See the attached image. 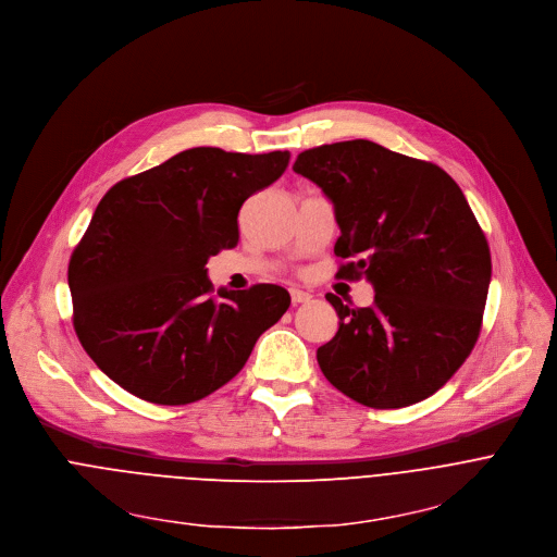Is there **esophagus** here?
Listing matches in <instances>:
<instances>
[{
	"label": "esophagus",
	"instance_id": "34e87169",
	"mask_svg": "<svg viewBox=\"0 0 557 557\" xmlns=\"http://www.w3.org/2000/svg\"><path fill=\"white\" fill-rule=\"evenodd\" d=\"M289 296H292V302H294V305L310 302V300H312V294H310V292L298 289V287H292V289H289Z\"/></svg>",
	"mask_w": 557,
	"mask_h": 557
}]
</instances>
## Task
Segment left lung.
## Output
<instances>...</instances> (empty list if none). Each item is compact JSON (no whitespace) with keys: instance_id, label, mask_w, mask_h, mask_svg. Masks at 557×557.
<instances>
[{"instance_id":"8db88e82","label":"left lung","mask_w":557,"mask_h":557,"mask_svg":"<svg viewBox=\"0 0 557 557\" xmlns=\"http://www.w3.org/2000/svg\"><path fill=\"white\" fill-rule=\"evenodd\" d=\"M294 172L334 203V255L347 259L338 274L376 292L372 307L325 296L341 321L317 351L321 372L374 409L436 394L480 336L491 281L488 245L458 183L367 139L305 150Z\"/></svg>"}]
</instances>
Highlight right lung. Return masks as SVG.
I'll return each mask as SVG.
<instances>
[{"label": "right lung", "instance_id": "obj_1", "mask_svg": "<svg viewBox=\"0 0 557 557\" xmlns=\"http://www.w3.org/2000/svg\"><path fill=\"white\" fill-rule=\"evenodd\" d=\"M289 152L190 148L103 195L69 265L73 325L101 372L154 405L232 381L289 307L281 285L214 294L206 263L238 243V210Z\"/></svg>", "mask_w": 557, "mask_h": 557}]
</instances>
